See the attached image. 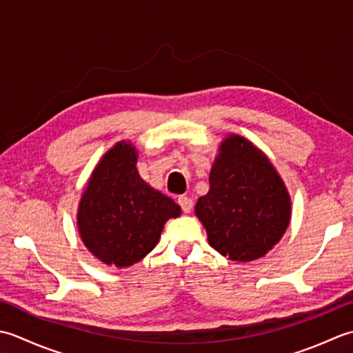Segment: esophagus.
Instances as JSON below:
<instances>
[{"label":"esophagus","instance_id":"esophagus-1","mask_svg":"<svg viewBox=\"0 0 353 353\" xmlns=\"http://www.w3.org/2000/svg\"><path fill=\"white\" fill-rule=\"evenodd\" d=\"M178 204H179V207L183 208L184 213H190L192 208H193V199L189 198V196H179Z\"/></svg>","mask_w":353,"mask_h":353}]
</instances>
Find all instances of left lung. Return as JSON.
Here are the masks:
<instances>
[{
  "mask_svg": "<svg viewBox=\"0 0 353 353\" xmlns=\"http://www.w3.org/2000/svg\"><path fill=\"white\" fill-rule=\"evenodd\" d=\"M208 181L195 214L210 247L234 262L256 261L274 248L290 225L291 196L270 158L245 137L228 134Z\"/></svg>",
  "mask_w": 353,
  "mask_h": 353,
  "instance_id": "8db88e82",
  "label": "left lung"
}]
</instances>
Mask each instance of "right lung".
<instances>
[{
  "instance_id": "add662e5",
  "label": "right lung",
  "mask_w": 353,
  "mask_h": 353,
  "mask_svg": "<svg viewBox=\"0 0 353 353\" xmlns=\"http://www.w3.org/2000/svg\"><path fill=\"white\" fill-rule=\"evenodd\" d=\"M139 150L117 141L91 172L77 205L83 245L100 262L128 268L160 241L164 224L181 214L174 199L155 190L137 170Z\"/></svg>"
}]
</instances>
